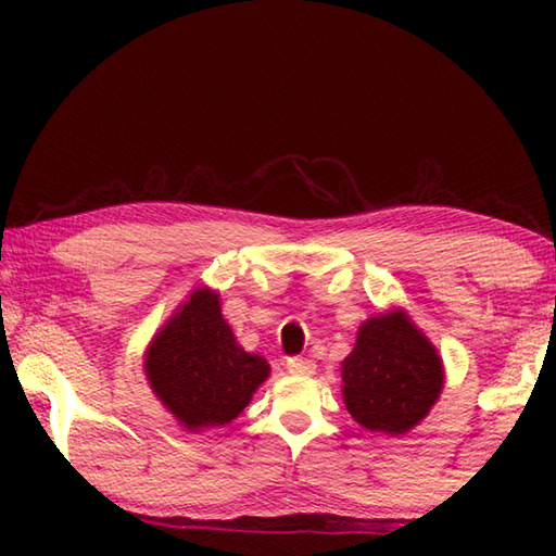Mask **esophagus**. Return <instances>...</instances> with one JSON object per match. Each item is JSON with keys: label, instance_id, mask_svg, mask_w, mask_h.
<instances>
[{"label": "esophagus", "instance_id": "esophagus-1", "mask_svg": "<svg viewBox=\"0 0 556 556\" xmlns=\"http://www.w3.org/2000/svg\"><path fill=\"white\" fill-rule=\"evenodd\" d=\"M287 368H289L291 375L308 377V375L315 372V361H311V358H289Z\"/></svg>", "mask_w": 556, "mask_h": 556}]
</instances>
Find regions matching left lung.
<instances>
[{
    "label": "left lung",
    "instance_id": "left-lung-1",
    "mask_svg": "<svg viewBox=\"0 0 556 556\" xmlns=\"http://www.w3.org/2000/svg\"><path fill=\"white\" fill-rule=\"evenodd\" d=\"M341 396L361 428L406 434L428 418L444 389L440 351L404 308L368 317L341 361Z\"/></svg>",
    "mask_w": 556,
    "mask_h": 556
}]
</instances>
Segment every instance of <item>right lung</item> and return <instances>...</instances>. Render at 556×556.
<instances>
[{
    "label": "right lung",
    "mask_w": 556,
    "mask_h": 556,
    "mask_svg": "<svg viewBox=\"0 0 556 556\" xmlns=\"http://www.w3.org/2000/svg\"><path fill=\"white\" fill-rule=\"evenodd\" d=\"M269 363L248 353L224 320L219 291L195 287L152 334L143 353L146 380L186 432L224 428L251 404Z\"/></svg>",
    "instance_id": "obj_1"
}]
</instances>
